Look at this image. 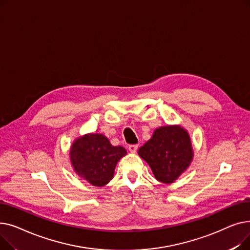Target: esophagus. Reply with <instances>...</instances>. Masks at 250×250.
<instances>
[{"instance_id":"34e87169","label":"esophagus","mask_w":250,"mask_h":250,"mask_svg":"<svg viewBox=\"0 0 250 250\" xmlns=\"http://www.w3.org/2000/svg\"><path fill=\"white\" fill-rule=\"evenodd\" d=\"M128 150H129V152L136 153L137 150H138V145H129L128 146Z\"/></svg>"}]
</instances>
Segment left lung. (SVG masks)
I'll list each match as a JSON object with an SVG mask.
<instances>
[{"label":"left lung","mask_w":250,"mask_h":250,"mask_svg":"<svg viewBox=\"0 0 250 250\" xmlns=\"http://www.w3.org/2000/svg\"><path fill=\"white\" fill-rule=\"evenodd\" d=\"M138 153L151 167L155 178L166 185L187 171L194 155L189 134L179 125L156 128Z\"/></svg>","instance_id":"obj_1"}]
</instances>
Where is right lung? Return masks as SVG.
<instances>
[{"instance_id":"add662e5","label":"right lung","mask_w":250,"mask_h":250,"mask_svg":"<svg viewBox=\"0 0 250 250\" xmlns=\"http://www.w3.org/2000/svg\"><path fill=\"white\" fill-rule=\"evenodd\" d=\"M69 155L76 174L101 188L113 178L116 164L126 155V150L112 146L102 134L89 133L73 141Z\"/></svg>"}]
</instances>
